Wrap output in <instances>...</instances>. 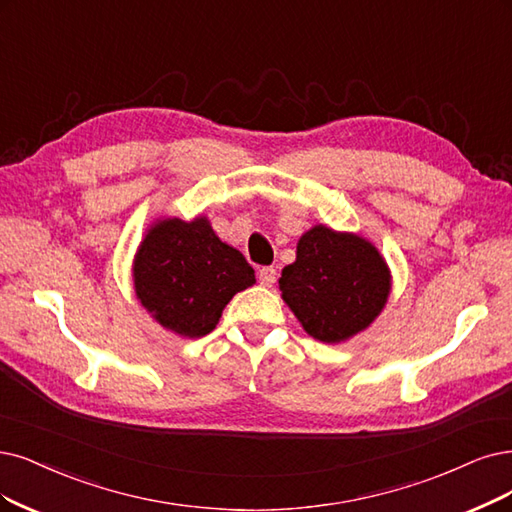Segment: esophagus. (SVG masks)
<instances>
[{
    "label": "esophagus",
    "instance_id": "esophagus-1",
    "mask_svg": "<svg viewBox=\"0 0 512 512\" xmlns=\"http://www.w3.org/2000/svg\"><path fill=\"white\" fill-rule=\"evenodd\" d=\"M259 282H261L263 287H272L274 282H276V270H274L272 266L261 268V270H259Z\"/></svg>",
    "mask_w": 512,
    "mask_h": 512
}]
</instances>
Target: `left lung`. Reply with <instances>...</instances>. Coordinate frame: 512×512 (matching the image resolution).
<instances>
[{
	"mask_svg": "<svg viewBox=\"0 0 512 512\" xmlns=\"http://www.w3.org/2000/svg\"><path fill=\"white\" fill-rule=\"evenodd\" d=\"M278 285L308 335L339 344L382 312L390 270L369 240L314 225L299 238L297 259L282 270Z\"/></svg>",
	"mask_w": 512,
	"mask_h": 512,
	"instance_id": "8db88e82",
	"label": "left lung"
}]
</instances>
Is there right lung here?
Segmentation results:
<instances>
[{"mask_svg": "<svg viewBox=\"0 0 512 512\" xmlns=\"http://www.w3.org/2000/svg\"><path fill=\"white\" fill-rule=\"evenodd\" d=\"M141 306L183 337L211 333L230 299L255 285V270L213 232L206 217L160 219L149 227L132 266Z\"/></svg>", "mask_w": 512, "mask_h": 512, "instance_id": "1", "label": "right lung"}]
</instances>
